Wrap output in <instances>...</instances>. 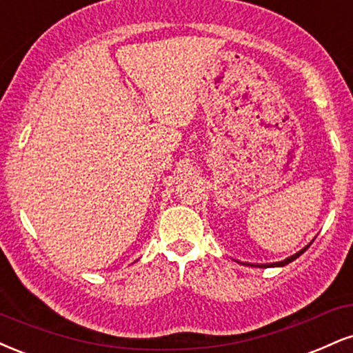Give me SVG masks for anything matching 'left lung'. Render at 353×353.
Instances as JSON below:
<instances>
[{
  "instance_id": "left-lung-1",
  "label": "left lung",
  "mask_w": 353,
  "mask_h": 353,
  "mask_svg": "<svg viewBox=\"0 0 353 353\" xmlns=\"http://www.w3.org/2000/svg\"><path fill=\"white\" fill-rule=\"evenodd\" d=\"M309 248V246H307ZM307 248H304V250L302 251H299L297 252V254H294V256H291V258H288V259H284V261H281V263H276V264H268V266H285V264H289V263H292L294 259H297L299 258V256L302 254V252H304L305 250H307ZM261 268H266V264H264V266H261Z\"/></svg>"
}]
</instances>
